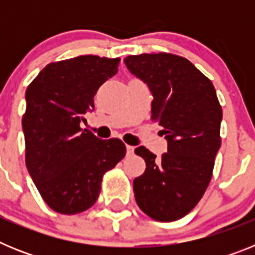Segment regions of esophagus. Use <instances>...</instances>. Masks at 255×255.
Here are the masks:
<instances>
[{
  "label": "esophagus",
  "mask_w": 255,
  "mask_h": 255,
  "mask_svg": "<svg viewBox=\"0 0 255 255\" xmlns=\"http://www.w3.org/2000/svg\"><path fill=\"white\" fill-rule=\"evenodd\" d=\"M126 154L128 155L134 154V147H132V145H126Z\"/></svg>",
  "instance_id": "obj_1"
}]
</instances>
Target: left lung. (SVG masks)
<instances>
[{
	"instance_id": "8db88e82",
	"label": "left lung",
	"mask_w": 255,
	"mask_h": 255,
	"mask_svg": "<svg viewBox=\"0 0 255 255\" xmlns=\"http://www.w3.org/2000/svg\"><path fill=\"white\" fill-rule=\"evenodd\" d=\"M153 96L152 120L163 128L167 152L157 158L145 147L135 200L150 218L171 222L186 216L208 188L221 147L222 108L216 89L190 61L172 53H143L124 60Z\"/></svg>"
}]
</instances>
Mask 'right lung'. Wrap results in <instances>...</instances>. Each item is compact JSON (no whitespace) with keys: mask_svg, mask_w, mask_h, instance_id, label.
Here are the masks:
<instances>
[{"mask_svg":"<svg viewBox=\"0 0 255 255\" xmlns=\"http://www.w3.org/2000/svg\"><path fill=\"white\" fill-rule=\"evenodd\" d=\"M120 58L87 55L52 62L29 84L22 116L25 163L49 208L76 215L98 199L102 177L125 157L120 139L83 130L98 88L117 74Z\"/></svg>","mask_w":255,"mask_h":255,"instance_id":"add662e5","label":"right lung"}]
</instances>
